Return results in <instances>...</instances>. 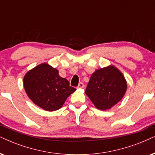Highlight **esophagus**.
<instances>
[{
    "mask_svg": "<svg viewBox=\"0 0 155 155\" xmlns=\"http://www.w3.org/2000/svg\"><path fill=\"white\" fill-rule=\"evenodd\" d=\"M84 87V83H82V82H81V83L79 84V86H78V88H81V89H82V88Z\"/></svg>",
    "mask_w": 155,
    "mask_h": 155,
    "instance_id": "esophagus-1",
    "label": "esophagus"
}]
</instances>
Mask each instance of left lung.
<instances>
[{
    "label": "left lung",
    "mask_w": 155,
    "mask_h": 155,
    "mask_svg": "<svg viewBox=\"0 0 155 155\" xmlns=\"http://www.w3.org/2000/svg\"><path fill=\"white\" fill-rule=\"evenodd\" d=\"M127 89L124 75L117 67L110 65L91 74L85 93L98 109L107 110L122 99Z\"/></svg>",
    "instance_id": "obj_1"
}]
</instances>
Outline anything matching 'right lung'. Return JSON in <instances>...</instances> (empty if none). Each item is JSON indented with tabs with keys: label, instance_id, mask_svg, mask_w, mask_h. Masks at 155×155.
I'll use <instances>...</instances> for the list:
<instances>
[{
	"label": "right lung",
	"instance_id": "add662e5",
	"mask_svg": "<svg viewBox=\"0 0 155 155\" xmlns=\"http://www.w3.org/2000/svg\"><path fill=\"white\" fill-rule=\"evenodd\" d=\"M23 87L35 104L48 111L61 108L66 99L76 91L67 79L61 77L58 71L49 64H39L25 74Z\"/></svg>",
	"mask_w": 155,
	"mask_h": 155
}]
</instances>
